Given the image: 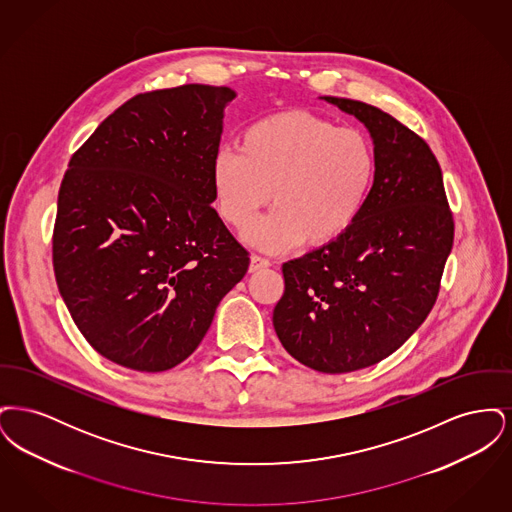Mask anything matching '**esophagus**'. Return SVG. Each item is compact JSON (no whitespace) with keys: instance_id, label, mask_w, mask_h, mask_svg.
Wrapping results in <instances>:
<instances>
[{"instance_id":"esophagus-1","label":"esophagus","mask_w":512,"mask_h":512,"mask_svg":"<svg viewBox=\"0 0 512 512\" xmlns=\"http://www.w3.org/2000/svg\"><path fill=\"white\" fill-rule=\"evenodd\" d=\"M267 267H270L268 259L261 257V255H251V259H249V272H257V270Z\"/></svg>"}]
</instances>
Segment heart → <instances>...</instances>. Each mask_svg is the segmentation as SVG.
I'll use <instances>...</instances> for the list:
<instances>
[{
    "label": "heart",
    "mask_w": 512,
    "mask_h": 512,
    "mask_svg": "<svg viewBox=\"0 0 512 512\" xmlns=\"http://www.w3.org/2000/svg\"><path fill=\"white\" fill-rule=\"evenodd\" d=\"M376 178V151L365 132L305 109L251 122L238 151L220 149L211 180L220 217L268 253L332 244L363 215ZM273 199H269V195Z\"/></svg>",
    "instance_id": "heart-1"
}]
</instances>
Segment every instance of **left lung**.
Masks as SVG:
<instances>
[{
    "instance_id": "1",
    "label": "left lung",
    "mask_w": 512,
    "mask_h": 512,
    "mask_svg": "<svg viewBox=\"0 0 512 512\" xmlns=\"http://www.w3.org/2000/svg\"><path fill=\"white\" fill-rule=\"evenodd\" d=\"M324 99L365 124L376 178L341 238L284 263L272 324L301 365L341 374L390 357L426 320L455 226L438 159L420 136L374 105Z\"/></svg>"
}]
</instances>
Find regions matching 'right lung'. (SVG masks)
I'll return each mask as SVG.
<instances>
[{
  "instance_id": "right-lung-1",
  "label": "right lung",
  "mask_w": 512,
  "mask_h": 512,
  "mask_svg": "<svg viewBox=\"0 0 512 512\" xmlns=\"http://www.w3.org/2000/svg\"><path fill=\"white\" fill-rule=\"evenodd\" d=\"M228 86L128 99L69 163L53 270L74 324L105 359L163 372L188 359L249 255L211 207Z\"/></svg>"
}]
</instances>
